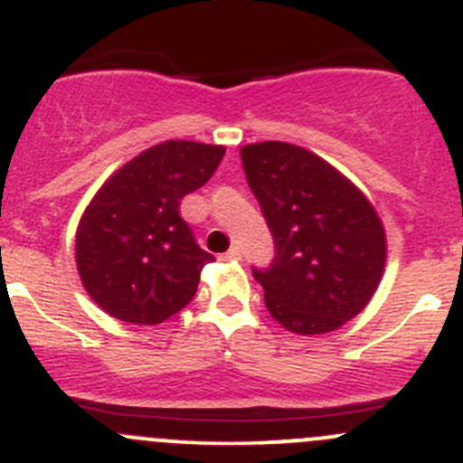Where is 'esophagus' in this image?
<instances>
[{
    "mask_svg": "<svg viewBox=\"0 0 463 463\" xmlns=\"http://www.w3.org/2000/svg\"><path fill=\"white\" fill-rule=\"evenodd\" d=\"M241 258V250L237 249V246H232L231 250H226V253L222 255V260H228V262H231V260H240Z\"/></svg>",
    "mask_w": 463,
    "mask_h": 463,
    "instance_id": "34e87169",
    "label": "esophagus"
}]
</instances>
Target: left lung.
<instances>
[{
    "instance_id": "obj_1",
    "label": "left lung",
    "mask_w": 463,
    "mask_h": 463,
    "mask_svg": "<svg viewBox=\"0 0 463 463\" xmlns=\"http://www.w3.org/2000/svg\"><path fill=\"white\" fill-rule=\"evenodd\" d=\"M240 156L276 249L269 267H253L269 314L298 335L336 330L366 307L383 278L387 241L373 205L296 145L260 142Z\"/></svg>"
}]
</instances>
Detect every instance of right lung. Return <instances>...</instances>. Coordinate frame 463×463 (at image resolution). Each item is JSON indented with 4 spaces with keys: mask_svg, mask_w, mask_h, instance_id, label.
<instances>
[{
    "mask_svg": "<svg viewBox=\"0 0 463 463\" xmlns=\"http://www.w3.org/2000/svg\"><path fill=\"white\" fill-rule=\"evenodd\" d=\"M226 149L187 140L156 145L112 174L76 231V267L110 317L156 326L196 294L213 255L181 217V199L213 178Z\"/></svg>",
    "mask_w": 463,
    "mask_h": 463,
    "instance_id": "obj_1",
    "label": "right lung"
}]
</instances>
